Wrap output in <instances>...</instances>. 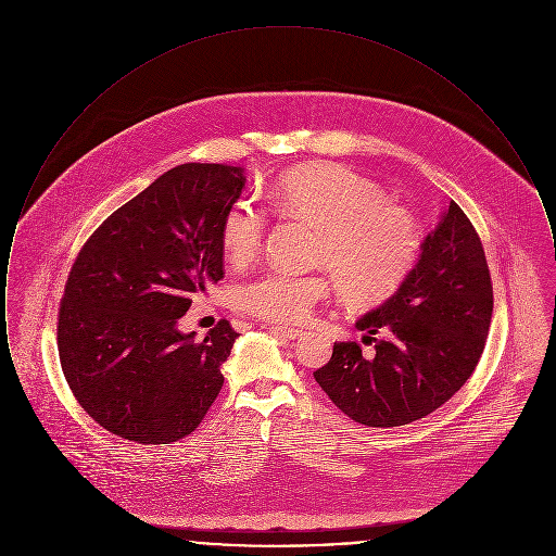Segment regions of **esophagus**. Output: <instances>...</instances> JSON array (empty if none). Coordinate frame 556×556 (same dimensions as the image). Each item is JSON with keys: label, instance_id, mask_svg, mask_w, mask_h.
<instances>
[{"label": "esophagus", "instance_id": "1", "mask_svg": "<svg viewBox=\"0 0 556 556\" xmlns=\"http://www.w3.org/2000/svg\"><path fill=\"white\" fill-rule=\"evenodd\" d=\"M268 329H270V333H275V336H281V338H288V340H295V338L304 336V331H302V329H295V327H286V325H270Z\"/></svg>", "mask_w": 556, "mask_h": 556}]
</instances>
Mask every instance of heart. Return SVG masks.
I'll return each instance as SVG.
<instances>
[{"label":"heart","mask_w":556,"mask_h":556,"mask_svg":"<svg viewBox=\"0 0 556 556\" xmlns=\"http://www.w3.org/2000/svg\"><path fill=\"white\" fill-rule=\"evenodd\" d=\"M270 204L317 229L315 261L333 270L354 306L386 302L419 258L417 218L340 164H304L283 173L270 187ZM265 231L266 212L256 200L241 195L231 202L220 220L225 258L233 265L250 263L263 248ZM331 290L327 268H268L239 286L236 306L252 317L300 323Z\"/></svg>","instance_id":"1"}]
</instances>
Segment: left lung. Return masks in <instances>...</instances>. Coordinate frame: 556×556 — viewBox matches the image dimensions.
Masks as SVG:
<instances>
[{
  "label": "left lung",
  "mask_w": 556,
  "mask_h": 556,
  "mask_svg": "<svg viewBox=\"0 0 556 556\" xmlns=\"http://www.w3.org/2000/svg\"><path fill=\"white\" fill-rule=\"evenodd\" d=\"M494 308L492 279L476 227L450 202L421 243V256L381 306L356 320L375 354L336 342L315 379L356 424L397 427L424 419L473 375ZM384 333L383 341L374 336Z\"/></svg>",
  "instance_id": "obj_1"
}]
</instances>
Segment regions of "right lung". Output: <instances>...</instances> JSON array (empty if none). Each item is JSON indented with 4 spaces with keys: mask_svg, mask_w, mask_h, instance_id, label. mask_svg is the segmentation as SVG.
Instances as JSON below:
<instances>
[{
    "mask_svg": "<svg viewBox=\"0 0 556 556\" xmlns=\"http://www.w3.org/2000/svg\"><path fill=\"white\" fill-rule=\"evenodd\" d=\"M243 168L166 170L85 241L58 313V352L83 410L137 444H170L206 417L239 333L179 331L191 298L225 277L220 220Z\"/></svg>",
    "mask_w": 556,
    "mask_h": 556,
    "instance_id": "add662e5",
    "label": "right lung"
}]
</instances>
